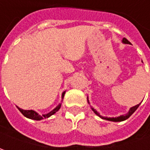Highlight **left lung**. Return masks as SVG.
<instances>
[{"label": "left lung", "instance_id": "obj_1", "mask_svg": "<svg viewBox=\"0 0 150 150\" xmlns=\"http://www.w3.org/2000/svg\"><path fill=\"white\" fill-rule=\"evenodd\" d=\"M123 42L124 43H126V44H130V42L126 39V38H124V39H123ZM140 105V103L139 104H137L136 106L133 107V108H131L129 110V112H128L127 114H125V115H122V116H119V117H117V118H103V117H102V116H100L98 112H97V111H95L94 109H93V111H94V112H95L97 115H98L99 117H101L102 118H104V119H107V120H109V121H113V122H121V121H124V120H126V119H128V118H129L130 116L134 113V112H135L136 109L139 108V106Z\"/></svg>", "mask_w": 150, "mask_h": 150}]
</instances>
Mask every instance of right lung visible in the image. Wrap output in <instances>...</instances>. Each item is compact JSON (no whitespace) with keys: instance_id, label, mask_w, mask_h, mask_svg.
<instances>
[{"instance_id":"1","label":"right lung","mask_w":150,"mask_h":150,"mask_svg":"<svg viewBox=\"0 0 150 150\" xmlns=\"http://www.w3.org/2000/svg\"><path fill=\"white\" fill-rule=\"evenodd\" d=\"M64 94H65V92L62 93V98L64 97ZM61 108V104H59L58 106L56 108H54L52 112H50L49 113H47V114H44V115H39L38 112H36L35 111H33V110H23V109H21L20 108H18L17 107V108L19 109V111H20L25 117L28 118H31V119H34V120H41V119H42L43 118H48L50 117L51 115H52V114H54L55 112H57L58 110H59V108Z\"/></svg>"}]
</instances>
